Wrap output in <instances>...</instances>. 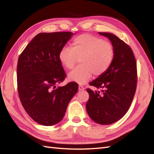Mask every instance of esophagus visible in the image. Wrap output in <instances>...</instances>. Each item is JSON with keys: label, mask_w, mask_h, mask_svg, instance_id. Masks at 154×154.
I'll use <instances>...</instances> for the list:
<instances>
[{"label": "esophagus", "mask_w": 154, "mask_h": 154, "mask_svg": "<svg viewBox=\"0 0 154 154\" xmlns=\"http://www.w3.org/2000/svg\"><path fill=\"white\" fill-rule=\"evenodd\" d=\"M84 89H85L84 87H83L82 86H81V85L79 86V91H82V90H83Z\"/></svg>", "instance_id": "1"}]
</instances>
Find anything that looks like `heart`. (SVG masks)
I'll use <instances>...</instances> for the list:
<instances>
[{
	"label": "heart",
	"mask_w": 154,
	"mask_h": 154,
	"mask_svg": "<svg viewBox=\"0 0 154 154\" xmlns=\"http://www.w3.org/2000/svg\"><path fill=\"white\" fill-rule=\"evenodd\" d=\"M114 49L110 43L90 34H82L75 38L72 49L63 48L59 53V60L63 67L72 69L79 59L81 65L68 75L69 81L85 84L93 74L99 76L111 66Z\"/></svg>",
	"instance_id": "1"
}]
</instances>
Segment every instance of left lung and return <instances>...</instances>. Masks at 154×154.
<instances>
[{
  "instance_id": "1",
  "label": "left lung",
  "mask_w": 154,
  "mask_h": 154,
  "mask_svg": "<svg viewBox=\"0 0 154 154\" xmlns=\"http://www.w3.org/2000/svg\"><path fill=\"white\" fill-rule=\"evenodd\" d=\"M109 38L114 49V59L104 74L90 83L100 91L87 89L90 98L86 105L90 117L100 125H111L128 112L137 86V64L131 48L115 35L99 32Z\"/></svg>"
}]
</instances>
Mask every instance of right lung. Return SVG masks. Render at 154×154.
I'll use <instances>...</instances> for the list:
<instances>
[{
    "instance_id": "right-lung-1",
    "label": "right lung",
    "mask_w": 154,
    "mask_h": 154,
    "mask_svg": "<svg viewBox=\"0 0 154 154\" xmlns=\"http://www.w3.org/2000/svg\"><path fill=\"white\" fill-rule=\"evenodd\" d=\"M73 35L72 32L38 33L19 57V98L26 112L40 125L52 126L59 122L78 91L75 82L55 86L66 76L59 53Z\"/></svg>"
}]
</instances>
